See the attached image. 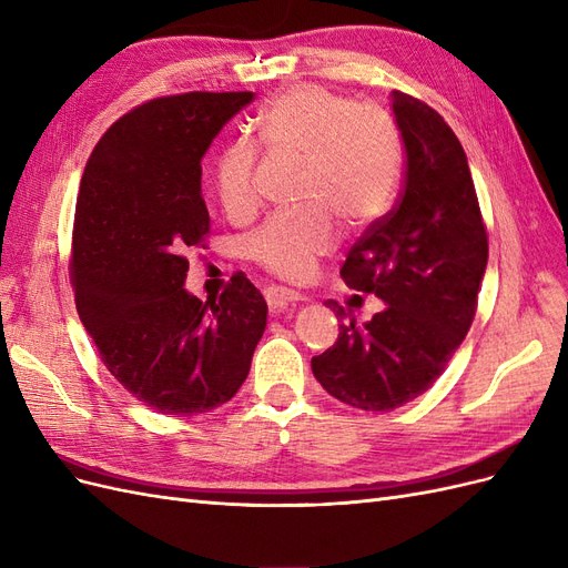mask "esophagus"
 <instances>
[{"mask_svg":"<svg viewBox=\"0 0 568 568\" xmlns=\"http://www.w3.org/2000/svg\"><path fill=\"white\" fill-rule=\"evenodd\" d=\"M265 301H267L270 311L274 313V311H284L286 305H294V303L303 301V296L296 294V291L284 288V286H267L265 288Z\"/></svg>","mask_w":568,"mask_h":568,"instance_id":"34e87169","label":"esophagus"}]
</instances>
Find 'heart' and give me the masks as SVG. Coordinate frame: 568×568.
<instances>
[{
	"label": "heart",
	"mask_w": 568,
	"mask_h": 568,
	"mask_svg": "<svg viewBox=\"0 0 568 568\" xmlns=\"http://www.w3.org/2000/svg\"><path fill=\"white\" fill-rule=\"evenodd\" d=\"M257 144L270 153L305 161L301 213H274L246 242L255 265L286 282H303L320 257L336 246V217L343 230L363 232L379 222L400 182V140L390 115L372 104L301 84L277 97L257 115ZM257 149L230 142L213 168L215 194L232 220H248L257 209Z\"/></svg>",
	"instance_id": "b5f03b06"
}]
</instances>
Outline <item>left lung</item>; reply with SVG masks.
<instances>
[{"label":"left lung","instance_id":"obj_1","mask_svg":"<svg viewBox=\"0 0 568 568\" xmlns=\"http://www.w3.org/2000/svg\"><path fill=\"white\" fill-rule=\"evenodd\" d=\"M405 146L398 203L348 251L341 277L386 307L365 326L326 301L338 324L332 348L313 357L322 388L357 409L390 412L432 388L476 315L488 234L467 153L424 101L395 90Z\"/></svg>","mask_w":568,"mask_h":568}]
</instances>
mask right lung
<instances>
[{
  "label": "right lung",
  "instance_id": "add662e5",
  "mask_svg": "<svg viewBox=\"0 0 568 568\" xmlns=\"http://www.w3.org/2000/svg\"><path fill=\"white\" fill-rule=\"evenodd\" d=\"M253 92H186L134 106L97 142L75 201L71 284L101 363L161 415L192 417L242 388L267 324L244 272L217 301L186 294L211 217L201 159Z\"/></svg>",
  "mask_w": 568,
  "mask_h": 568
}]
</instances>
